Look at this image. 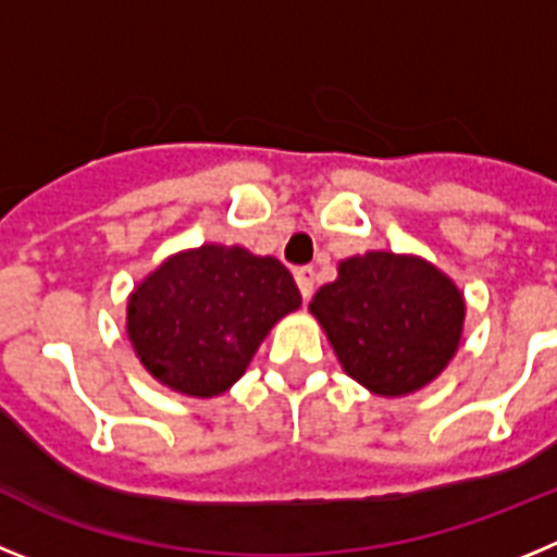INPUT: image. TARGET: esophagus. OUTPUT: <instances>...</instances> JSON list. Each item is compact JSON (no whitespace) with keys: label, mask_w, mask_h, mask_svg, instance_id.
<instances>
[{"label":"esophagus","mask_w":557,"mask_h":557,"mask_svg":"<svg viewBox=\"0 0 557 557\" xmlns=\"http://www.w3.org/2000/svg\"><path fill=\"white\" fill-rule=\"evenodd\" d=\"M295 282H298V289H301L304 301H309L314 293V270L312 268H298L295 270Z\"/></svg>","instance_id":"obj_1"}]
</instances>
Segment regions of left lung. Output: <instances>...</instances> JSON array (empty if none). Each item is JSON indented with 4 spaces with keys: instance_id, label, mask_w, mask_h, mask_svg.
Here are the masks:
<instances>
[{
    "instance_id": "8db88e82",
    "label": "left lung",
    "mask_w": 557,
    "mask_h": 557,
    "mask_svg": "<svg viewBox=\"0 0 557 557\" xmlns=\"http://www.w3.org/2000/svg\"><path fill=\"white\" fill-rule=\"evenodd\" d=\"M309 312L354 382L398 398L435 382L460 348L466 298L424 256L368 250L337 264Z\"/></svg>"
}]
</instances>
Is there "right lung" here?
Wrapping results in <instances>:
<instances>
[{
    "instance_id": "1",
    "label": "right lung",
    "mask_w": 557,
    "mask_h": 557,
    "mask_svg": "<svg viewBox=\"0 0 557 557\" xmlns=\"http://www.w3.org/2000/svg\"><path fill=\"white\" fill-rule=\"evenodd\" d=\"M301 307L273 256L206 243L166 256L127 295V339L156 382L191 398L239 382L270 329Z\"/></svg>"
}]
</instances>
